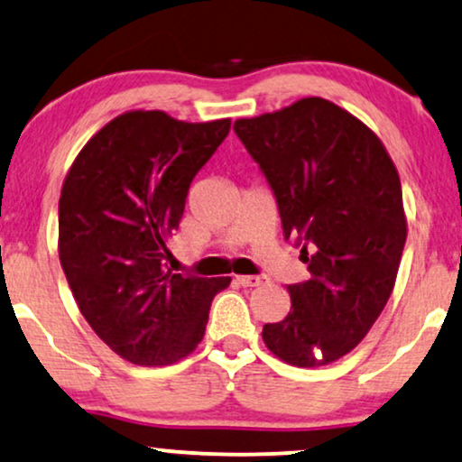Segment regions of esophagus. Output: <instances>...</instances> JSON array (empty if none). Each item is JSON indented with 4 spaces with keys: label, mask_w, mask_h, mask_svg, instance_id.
<instances>
[{
    "label": "esophagus",
    "mask_w": 462,
    "mask_h": 462,
    "mask_svg": "<svg viewBox=\"0 0 462 462\" xmlns=\"http://www.w3.org/2000/svg\"><path fill=\"white\" fill-rule=\"evenodd\" d=\"M236 282L243 285V288H258L266 282V277H260V274H238Z\"/></svg>",
    "instance_id": "34e87169"
}]
</instances>
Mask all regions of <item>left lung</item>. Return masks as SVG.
<instances>
[{"label":"left lung","instance_id":"1","mask_svg":"<svg viewBox=\"0 0 462 462\" xmlns=\"http://www.w3.org/2000/svg\"><path fill=\"white\" fill-rule=\"evenodd\" d=\"M235 132L309 271L288 285L290 313L262 338L288 365H330L366 337L393 294L407 238L399 172L382 140L324 97L238 119Z\"/></svg>","mask_w":462,"mask_h":462}]
</instances>
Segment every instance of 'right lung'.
<instances>
[{
    "label": "right lung",
    "instance_id": "obj_1",
    "mask_svg": "<svg viewBox=\"0 0 462 462\" xmlns=\"http://www.w3.org/2000/svg\"><path fill=\"white\" fill-rule=\"evenodd\" d=\"M227 132L230 119L130 110L85 144L63 180L61 268L83 318L132 365L166 366L194 352L215 294L230 285L163 266L191 180Z\"/></svg>",
    "mask_w": 462,
    "mask_h": 462
}]
</instances>
